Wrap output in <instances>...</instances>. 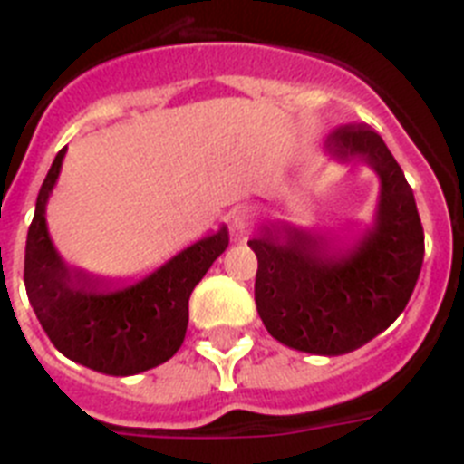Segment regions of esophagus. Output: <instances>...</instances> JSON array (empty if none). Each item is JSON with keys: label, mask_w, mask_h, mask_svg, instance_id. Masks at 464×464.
Segmentation results:
<instances>
[{"label": "esophagus", "mask_w": 464, "mask_h": 464, "mask_svg": "<svg viewBox=\"0 0 464 464\" xmlns=\"http://www.w3.org/2000/svg\"><path fill=\"white\" fill-rule=\"evenodd\" d=\"M232 227L237 229V232H246V229L251 227L253 218H256V211H253L251 207H246V204H241V207H237L235 211H232Z\"/></svg>", "instance_id": "obj_1"}]
</instances>
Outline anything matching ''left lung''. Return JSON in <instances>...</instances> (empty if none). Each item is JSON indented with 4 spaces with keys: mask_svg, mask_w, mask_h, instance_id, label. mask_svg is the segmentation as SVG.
<instances>
[{
    "mask_svg": "<svg viewBox=\"0 0 464 464\" xmlns=\"http://www.w3.org/2000/svg\"><path fill=\"white\" fill-rule=\"evenodd\" d=\"M325 149L339 162L362 160L379 174L374 227L339 248L334 237L265 225L248 246L257 256V314L269 334L295 351L343 355L404 311L423 267L425 235L404 171L370 125L337 127Z\"/></svg>",
    "mask_w": 464,
    "mask_h": 464,
    "instance_id": "8db88e82",
    "label": "left lung"
}]
</instances>
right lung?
I'll return each mask as SVG.
<instances>
[{"label":"right lung","mask_w":464,"mask_h":464,"mask_svg":"<svg viewBox=\"0 0 464 464\" xmlns=\"http://www.w3.org/2000/svg\"><path fill=\"white\" fill-rule=\"evenodd\" d=\"M67 149L53 160L36 197L24 246V288L53 346L109 376H132L167 362L188 330V299L227 248V227L183 248L143 281L113 290L106 278L67 267L46 227V202Z\"/></svg>","instance_id":"right-lung-1"}]
</instances>
